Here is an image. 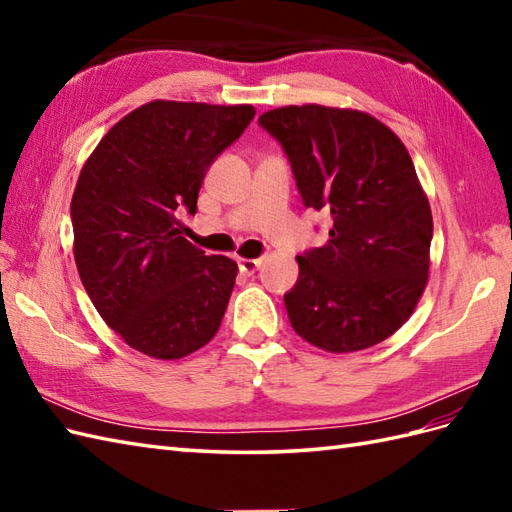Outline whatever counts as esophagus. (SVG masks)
<instances>
[{
	"label": "esophagus",
	"mask_w": 512,
	"mask_h": 512,
	"mask_svg": "<svg viewBox=\"0 0 512 512\" xmlns=\"http://www.w3.org/2000/svg\"><path fill=\"white\" fill-rule=\"evenodd\" d=\"M259 266H262V259H239V270H242L244 275H253Z\"/></svg>",
	"instance_id": "34e87169"
}]
</instances>
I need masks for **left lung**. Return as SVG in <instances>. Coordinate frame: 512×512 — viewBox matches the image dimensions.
Instances as JSON below:
<instances>
[{"mask_svg": "<svg viewBox=\"0 0 512 512\" xmlns=\"http://www.w3.org/2000/svg\"><path fill=\"white\" fill-rule=\"evenodd\" d=\"M259 125L284 145L306 206L332 215L328 242L297 257L290 325L332 354L385 341L416 310L431 266V206L407 147L347 107H277Z\"/></svg>", "mask_w": 512, "mask_h": 512, "instance_id": "1", "label": "left lung"}]
</instances>
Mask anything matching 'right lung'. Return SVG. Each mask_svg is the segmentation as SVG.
<instances>
[{
    "label": "right lung",
    "instance_id": "obj_1",
    "mask_svg": "<svg viewBox=\"0 0 512 512\" xmlns=\"http://www.w3.org/2000/svg\"><path fill=\"white\" fill-rule=\"evenodd\" d=\"M253 105L151 101L85 160L70 213L74 262L101 319L151 358L176 361L220 330L237 264L184 239L204 173L253 121Z\"/></svg>",
    "mask_w": 512,
    "mask_h": 512
}]
</instances>
